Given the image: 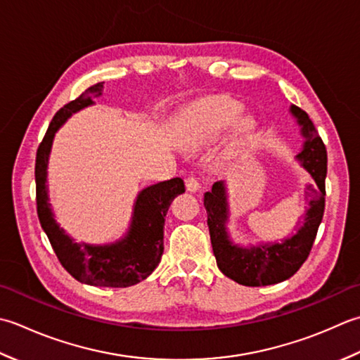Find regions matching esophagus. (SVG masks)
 <instances>
[{
  "label": "esophagus",
  "mask_w": 360,
  "mask_h": 360,
  "mask_svg": "<svg viewBox=\"0 0 360 360\" xmlns=\"http://www.w3.org/2000/svg\"><path fill=\"white\" fill-rule=\"evenodd\" d=\"M186 188H188V191H191V193H197V191L200 189L199 179H195L191 175V177L186 179Z\"/></svg>",
  "instance_id": "34e87169"
}]
</instances>
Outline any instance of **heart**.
I'll list each match as a JSON object with an SVG mask.
<instances>
[{"instance_id": "obj_1", "label": "heart", "mask_w": 360, "mask_h": 360, "mask_svg": "<svg viewBox=\"0 0 360 360\" xmlns=\"http://www.w3.org/2000/svg\"><path fill=\"white\" fill-rule=\"evenodd\" d=\"M240 105L233 101H216L193 113L189 120V129L185 138V146L191 150H199L216 143L226 129L233 126L240 115ZM238 120V119H237ZM234 124L229 143V155L242 157L252 148L258 134L255 120L240 118Z\"/></svg>"}]
</instances>
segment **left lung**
I'll return each instance as SVG.
<instances>
[{
    "label": "left lung",
    "mask_w": 360,
    "mask_h": 360,
    "mask_svg": "<svg viewBox=\"0 0 360 360\" xmlns=\"http://www.w3.org/2000/svg\"><path fill=\"white\" fill-rule=\"evenodd\" d=\"M290 113L302 126V135L306 138L303 150L298 153L297 160L315 181V186H306V199L309 197V208L306 210L303 222L292 238L256 247H239L233 244L226 231L230 208L226 200L225 181H216L211 191L205 193L203 197L217 267L225 276L242 285H250V288L270 285L289 280L295 275L309 256L321 219H323L326 195L325 179L328 169L326 148L304 110L290 105Z\"/></svg>",
    "instance_id": "left-lung-1"
}]
</instances>
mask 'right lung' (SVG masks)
I'll use <instances>...</instances> for the list:
<instances>
[{"label":"right lung","instance_id":"obj_1","mask_svg":"<svg viewBox=\"0 0 360 360\" xmlns=\"http://www.w3.org/2000/svg\"><path fill=\"white\" fill-rule=\"evenodd\" d=\"M99 82L68 102L54 115L35 158L37 212L43 231L53 245L65 270L77 281L101 288H129L148 278L163 255L165 217L172 200L185 193V183L175 177L148 186L138 194L129 231L122 239L107 245L77 244L56 222L46 188L48 158L56 131L72 113L93 105V98L102 94Z\"/></svg>","mask_w":360,"mask_h":360}]
</instances>
